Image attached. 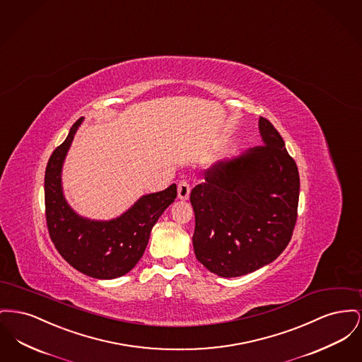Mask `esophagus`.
<instances>
[{
  "label": "esophagus",
  "instance_id": "obj_1",
  "mask_svg": "<svg viewBox=\"0 0 362 362\" xmlns=\"http://www.w3.org/2000/svg\"><path fill=\"white\" fill-rule=\"evenodd\" d=\"M177 192H178V199L180 200H188L190 194L189 182L188 181H180Z\"/></svg>",
  "mask_w": 362,
  "mask_h": 362
}]
</instances>
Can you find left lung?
<instances>
[{
    "label": "left lung",
    "instance_id": "1",
    "mask_svg": "<svg viewBox=\"0 0 362 362\" xmlns=\"http://www.w3.org/2000/svg\"><path fill=\"white\" fill-rule=\"evenodd\" d=\"M263 146L204 170L190 192L196 259L222 278H235L274 262L297 221L300 175L274 125L259 119Z\"/></svg>",
    "mask_w": 362,
    "mask_h": 362
}]
</instances>
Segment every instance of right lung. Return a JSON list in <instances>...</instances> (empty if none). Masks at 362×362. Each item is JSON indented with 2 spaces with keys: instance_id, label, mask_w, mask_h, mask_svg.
<instances>
[{
  "instance_id": "right-lung-1",
  "label": "right lung",
  "mask_w": 362,
  "mask_h": 362,
  "mask_svg": "<svg viewBox=\"0 0 362 362\" xmlns=\"http://www.w3.org/2000/svg\"><path fill=\"white\" fill-rule=\"evenodd\" d=\"M83 118L72 125L45 173V206L50 238L58 253L77 271L96 279H115L128 274L141 259L159 216L177 197V187L143 194L131 209L110 221L78 215L62 190V166Z\"/></svg>"
}]
</instances>
